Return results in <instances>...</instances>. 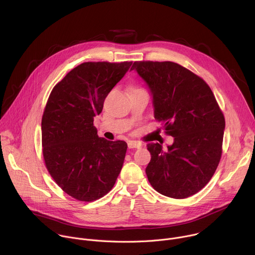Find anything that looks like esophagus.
<instances>
[{
    "instance_id": "esophagus-1",
    "label": "esophagus",
    "mask_w": 255,
    "mask_h": 255,
    "mask_svg": "<svg viewBox=\"0 0 255 255\" xmlns=\"http://www.w3.org/2000/svg\"><path fill=\"white\" fill-rule=\"evenodd\" d=\"M142 146V144L138 141H129L128 142V147L129 148H140Z\"/></svg>"
}]
</instances>
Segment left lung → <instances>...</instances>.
<instances>
[{
  "label": "left lung",
  "mask_w": 255,
  "mask_h": 255,
  "mask_svg": "<svg viewBox=\"0 0 255 255\" xmlns=\"http://www.w3.org/2000/svg\"><path fill=\"white\" fill-rule=\"evenodd\" d=\"M152 97L154 118L163 121L173 143L163 151L148 143L146 174L159 194L185 199L201 191L213 176L222 154L225 119L204 80L171 61H135L131 67Z\"/></svg>",
  "instance_id": "8db88e82"
}]
</instances>
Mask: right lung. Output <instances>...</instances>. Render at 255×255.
<instances>
[{
	"label": "right lung",
	"instance_id": "obj_1",
	"mask_svg": "<svg viewBox=\"0 0 255 255\" xmlns=\"http://www.w3.org/2000/svg\"><path fill=\"white\" fill-rule=\"evenodd\" d=\"M132 62H84L52 90L41 122L43 157L55 183L91 202L110 192L123 166L127 143L99 137L94 117Z\"/></svg>",
	"mask_w": 255,
	"mask_h": 255
}]
</instances>
